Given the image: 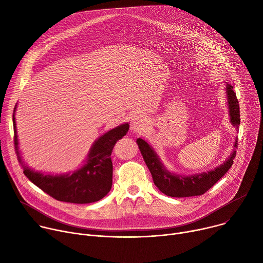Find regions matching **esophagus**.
Here are the masks:
<instances>
[{"label":"esophagus","mask_w":263,"mask_h":263,"mask_svg":"<svg viewBox=\"0 0 263 263\" xmlns=\"http://www.w3.org/2000/svg\"><path fill=\"white\" fill-rule=\"evenodd\" d=\"M147 128V122L143 117L136 116L131 120L130 130L133 133H138L140 131H144Z\"/></svg>","instance_id":"obj_1"}]
</instances>
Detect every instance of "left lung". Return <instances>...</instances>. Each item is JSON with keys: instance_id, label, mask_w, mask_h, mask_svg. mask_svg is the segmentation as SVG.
I'll return each instance as SVG.
<instances>
[{"instance_id": "left-lung-1", "label": "left lung", "mask_w": 263, "mask_h": 263, "mask_svg": "<svg viewBox=\"0 0 263 263\" xmlns=\"http://www.w3.org/2000/svg\"><path fill=\"white\" fill-rule=\"evenodd\" d=\"M224 86H226V97L230 122L232 126H234L238 130L240 124V114L236 93L234 92L233 86L231 84L226 83ZM136 142L148 171L152 174L154 184L158 187V190L161 193L173 198H186L201 196L205 194L230 170L236 156L237 148L236 137L233 144V151L231 152L230 156L223 161V163L206 173L204 172L190 176H184L170 172L164 166L152 145L148 144L145 140H143L142 138H137Z\"/></svg>"}]
</instances>
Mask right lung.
I'll use <instances>...</instances> for the list:
<instances>
[{
	"label": "right lung",
	"mask_w": 263,
	"mask_h": 263,
	"mask_svg": "<svg viewBox=\"0 0 263 263\" xmlns=\"http://www.w3.org/2000/svg\"><path fill=\"white\" fill-rule=\"evenodd\" d=\"M16 105L13 111L14 144L18 162L25 176L52 198L67 203L88 204L103 199L112 186L111 153L118 140L123 138L129 124H122L100 136L91 145L85 163L72 173L52 175L35 171L25 164L18 146L15 122Z\"/></svg>",
	"instance_id": "1"
}]
</instances>
